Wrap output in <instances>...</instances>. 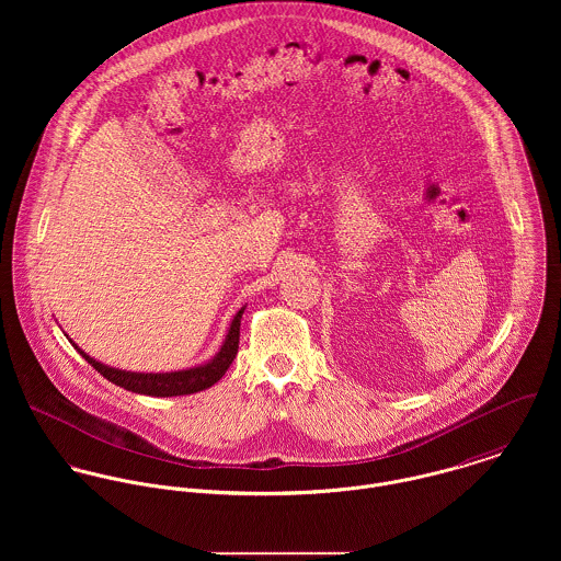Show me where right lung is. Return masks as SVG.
<instances>
[{
	"label": "right lung",
	"mask_w": 561,
	"mask_h": 561,
	"mask_svg": "<svg viewBox=\"0 0 561 561\" xmlns=\"http://www.w3.org/2000/svg\"><path fill=\"white\" fill-rule=\"evenodd\" d=\"M241 309L240 313L233 318L231 330L225 339L222 350L218 352V356L196 369H187V371H174V374H131V371H121V369H112L107 365L96 363L94 358H90L85 352L80 354L103 376L107 378L112 385L123 387L131 393H140V396H153V398H174V396H190V393H198L205 391L209 387H214L225 371L231 367L238 347H240V325H241Z\"/></svg>",
	"instance_id": "right-lung-1"
}]
</instances>
